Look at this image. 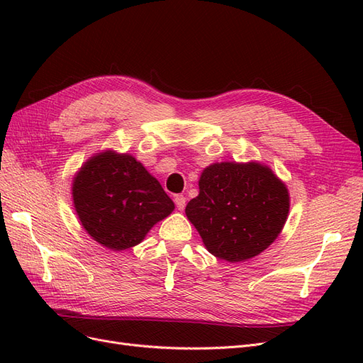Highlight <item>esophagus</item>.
Instances as JSON below:
<instances>
[{"label":"esophagus","instance_id":"esophagus-1","mask_svg":"<svg viewBox=\"0 0 363 363\" xmlns=\"http://www.w3.org/2000/svg\"><path fill=\"white\" fill-rule=\"evenodd\" d=\"M174 203H175V206H177L179 211H183L184 206H186V196L184 195H175Z\"/></svg>","mask_w":363,"mask_h":363}]
</instances>
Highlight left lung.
Returning a JSON list of instances; mask_svg holds the SVG:
<instances>
[{
    "label": "left lung",
    "mask_w": 363,
    "mask_h": 363,
    "mask_svg": "<svg viewBox=\"0 0 363 363\" xmlns=\"http://www.w3.org/2000/svg\"><path fill=\"white\" fill-rule=\"evenodd\" d=\"M200 194L186 206L208 252L227 262H245L267 250L289 213V194L267 164L221 162L207 167Z\"/></svg>",
    "instance_id": "obj_1"
}]
</instances>
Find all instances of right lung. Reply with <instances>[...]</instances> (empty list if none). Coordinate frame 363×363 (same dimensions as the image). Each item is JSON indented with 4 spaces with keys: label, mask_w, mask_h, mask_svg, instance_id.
<instances>
[{
    "label": "right lung",
    "mask_w": 363,
    "mask_h": 363,
    "mask_svg": "<svg viewBox=\"0 0 363 363\" xmlns=\"http://www.w3.org/2000/svg\"><path fill=\"white\" fill-rule=\"evenodd\" d=\"M72 200L87 235L113 251L140 244L174 211L172 200L144 164L112 150L92 156L77 172Z\"/></svg>",
    "instance_id": "obj_1"
}]
</instances>
